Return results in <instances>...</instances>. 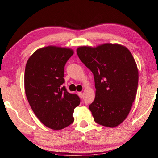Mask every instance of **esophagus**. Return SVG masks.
Returning a JSON list of instances; mask_svg holds the SVG:
<instances>
[{"mask_svg":"<svg viewBox=\"0 0 158 158\" xmlns=\"http://www.w3.org/2000/svg\"><path fill=\"white\" fill-rule=\"evenodd\" d=\"M78 93V95H79L80 97H81V98H82V97H83L82 92H78V93Z\"/></svg>","mask_w":158,"mask_h":158,"instance_id":"1","label":"esophagus"}]
</instances>
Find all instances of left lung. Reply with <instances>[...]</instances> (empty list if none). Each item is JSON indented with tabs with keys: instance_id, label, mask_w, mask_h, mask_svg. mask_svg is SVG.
I'll return each instance as SVG.
<instances>
[{
	"instance_id": "1",
	"label": "left lung",
	"mask_w": 158,
	"mask_h": 158,
	"mask_svg": "<svg viewBox=\"0 0 158 158\" xmlns=\"http://www.w3.org/2000/svg\"><path fill=\"white\" fill-rule=\"evenodd\" d=\"M77 53L93 73L95 98L89 106L94 122L113 128L127 118L136 97L138 70L133 55L119 44L81 46Z\"/></svg>"
}]
</instances>
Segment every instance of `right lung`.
Segmentation results:
<instances>
[{"instance_id":"obj_1","label":"right lung","mask_w":158,"mask_h":158,"mask_svg":"<svg viewBox=\"0 0 158 158\" xmlns=\"http://www.w3.org/2000/svg\"><path fill=\"white\" fill-rule=\"evenodd\" d=\"M74 52L70 48L48 46L34 52L25 66L24 85L34 114L45 127L61 130L74 122V109L80 104L76 94L68 93L64 67Z\"/></svg>"}]
</instances>
